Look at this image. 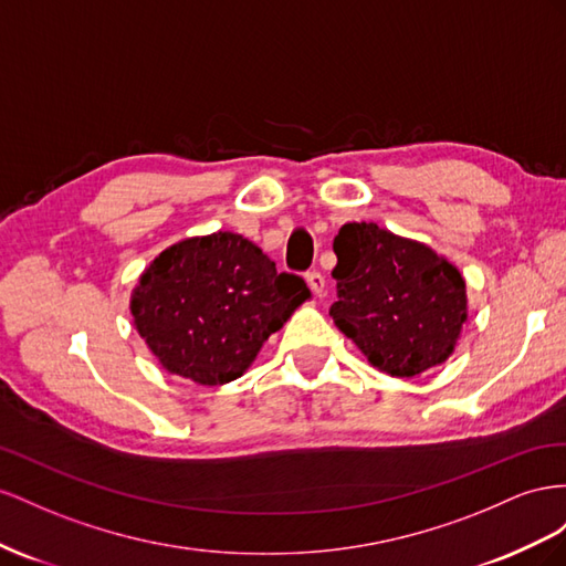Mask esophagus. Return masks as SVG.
Wrapping results in <instances>:
<instances>
[{
  "instance_id": "34e87169",
  "label": "esophagus",
  "mask_w": 566,
  "mask_h": 566,
  "mask_svg": "<svg viewBox=\"0 0 566 566\" xmlns=\"http://www.w3.org/2000/svg\"><path fill=\"white\" fill-rule=\"evenodd\" d=\"M305 282H308V286L313 289L315 296L325 294V274H322V272H317V270L308 272V274H305Z\"/></svg>"
}]
</instances>
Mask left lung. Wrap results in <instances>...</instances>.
<instances>
[{
	"label": "left lung",
	"mask_w": 566,
	"mask_h": 566,
	"mask_svg": "<svg viewBox=\"0 0 566 566\" xmlns=\"http://www.w3.org/2000/svg\"><path fill=\"white\" fill-rule=\"evenodd\" d=\"M336 327L391 377H415L448 360L467 319L464 280L453 263L375 222L334 237Z\"/></svg>",
	"instance_id": "8db88e82"
}]
</instances>
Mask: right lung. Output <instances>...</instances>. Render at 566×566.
Wrapping results in <instances>:
<instances>
[{
	"mask_svg": "<svg viewBox=\"0 0 566 566\" xmlns=\"http://www.w3.org/2000/svg\"><path fill=\"white\" fill-rule=\"evenodd\" d=\"M305 298L298 274L277 272L241 234L216 232L160 253L139 277L130 311L168 373L218 386L244 375Z\"/></svg>",
	"mask_w": 566,
	"mask_h": 566,
	"instance_id": "add662e5",
	"label": "right lung"
}]
</instances>
